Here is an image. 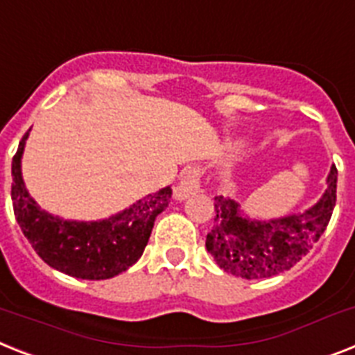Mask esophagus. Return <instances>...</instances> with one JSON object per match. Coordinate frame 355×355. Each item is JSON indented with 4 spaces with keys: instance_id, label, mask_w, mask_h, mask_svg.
I'll return each instance as SVG.
<instances>
[{
    "instance_id": "34e87169",
    "label": "esophagus",
    "mask_w": 355,
    "mask_h": 355,
    "mask_svg": "<svg viewBox=\"0 0 355 355\" xmlns=\"http://www.w3.org/2000/svg\"><path fill=\"white\" fill-rule=\"evenodd\" d=\"M200 189V168L198 166H191L182 173V177L178 180L177 187H175V198L177 200H186L187 197H191Z\"/></svg>"
}]
</instances>
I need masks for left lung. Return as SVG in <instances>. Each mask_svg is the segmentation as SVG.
Wrapping results in <instances>:
<instances>
[{
  "instance_id": "1",
  "label": "left lung",
  "mask_w": 355,
  "mask_h": 355,
  "mask_svg": "<svg viewBox=\"0 0 355 355\" xmlns=\"http://www.w3.org/2000/svg\"><path fill=\"white\" fill-rule=\"evenodd\" d=\"M337 169L332 166L327 191L315 206L272 220L248 218L235 200L215 197V224L206 250L224 272L244 279H264L295 266L327 230L336 206Z\"/></svg>"
}]
</instances>
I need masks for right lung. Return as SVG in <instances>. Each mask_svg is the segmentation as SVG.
<instances>
[{"label":"right lung","instance_id":"add662e5","mask_svg":"<svg viewBox=\"0 0 355 355\" xmlns=\"http://www.w3.org/2000/svg\"><path fill=\"white\" fill-rule=\"evenodd\" d=\"M27 137L25 132L12 158V206L34 252L49 266L71 277L102 281L125 272L142 257L155 218L168 207L171 187L151 193L103 220L76 223L53 217L40 209L23 184L21 155Z\"/></svg>","mask_w":355,"mask_h":355}]
</instances>
